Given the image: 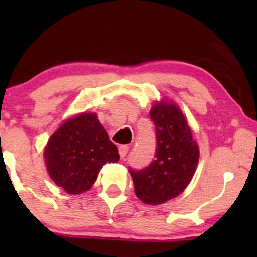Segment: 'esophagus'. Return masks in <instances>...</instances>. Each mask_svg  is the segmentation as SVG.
Segmentation results:
<instances>
[{
  "instance_id": "esophagus-1",
  "label": "esophagus",
  "mask_w": 257,
  "mask_h": 257,
  "mask_svg": "<svg viewBox=\"0 0 257 257\" xmlns=\"http://www.w3.org/2000/svg\"><path fill=\"white\" fill-rule=\"evenodd\" d=\"M128 152V146L127 145H120L119 146V154L121 158H125L126 154Z\"/></svg>"
}]
</instances>
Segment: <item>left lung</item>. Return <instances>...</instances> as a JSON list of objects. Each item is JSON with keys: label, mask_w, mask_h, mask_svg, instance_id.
<instances>
[{"label": "left lung", "mask_w": 257, "mask_h": 257, "mask_svg": "<svg viewBox=\"0 0 257 257\" xmlns=\"http://www.w3.org/2000/svg\"><path fill=\"white\" fill-rule=\"evenodd\" d=\"M156 130L154 160L142 170L130 167L136 195L149 205L178 196L192 180L199 161V147L174 104H157L150 112Z\"/></svg>", "instance_id": "8db88e82"}]
</instances>
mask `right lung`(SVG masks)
<instances>
[{"label": "right lung", "instance_id": "1", "mask_svg": "<svg viewBox=\"0 0 257 257\" xmlns=\"http://www.w3.org/2000/svg\"><path fill=\"white\" fill-rule=\"evenodd\" d=\"M44 158L55 184L69 194H80L91 188L105 164L117 163L120 156L97 115L83 113L50 137Z\"/></svg>", "mask_w": 257, "mask_h": 257}]
</instances>
